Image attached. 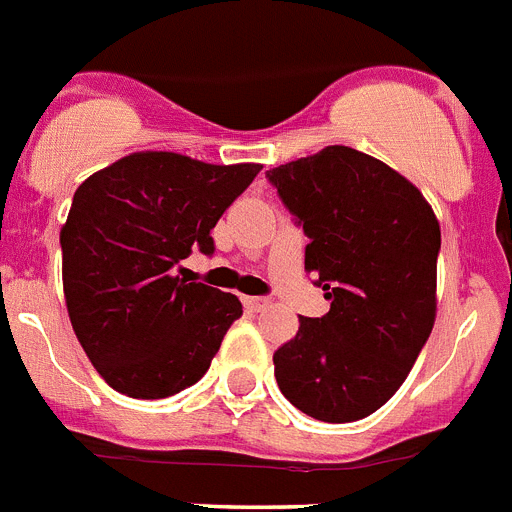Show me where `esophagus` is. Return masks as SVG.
<instances>
[{"label": "esophagus", "instance_id": "esophagus-1", "mask_svg": "<svg viewBox=\"0 0 512 512\" xmlns=\"http://www.w3.org/2000/svg\"><path fill=\"white\" fill-rule=\"evenodd\" d=\"M243 305H246L248 310H253V313H261V310L269 308V300H266V298H251V295H246V298H243Z\"/></svg>", "mask_w": 512, "mask_h": 512}]
</instances>
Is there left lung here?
<instances>
[{"mask_svg":"<svg viewBox=\"0 0 512 512\" xmlns=\"http://www.w3.org/2000/svg\"><path fill=\"white\" fill-rule=\"evenodd\" d=\"M303 225L305 272L331 308L274 352L285 399L321 422L378 412L438 316L440 222L409 178L344 144L266 170Z\"/></svg>","mask_w":512,"mask_h":512,"instance_id":"left-lung-1","label":"left lung"}]
</instances>
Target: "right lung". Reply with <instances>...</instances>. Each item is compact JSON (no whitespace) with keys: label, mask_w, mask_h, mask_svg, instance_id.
<instances>
[{"label":"right lung","mask_w":512,"mask_h":512,"mask_svg":"<svg viewBox=\"0 0 512 512\" xmlns=\"http://www.w3.org/2000/svg\"><path fill=\"white\" fill-rule=\"evenodd\" d=\"M259 163L212 165L144 150L74 191L61 225V282L93 368L131 399H165L209 370L243 305L233 292L178 277L191 251L251 186Z\"/></svg>","instance_id":"obj_1"}]
</instances>
